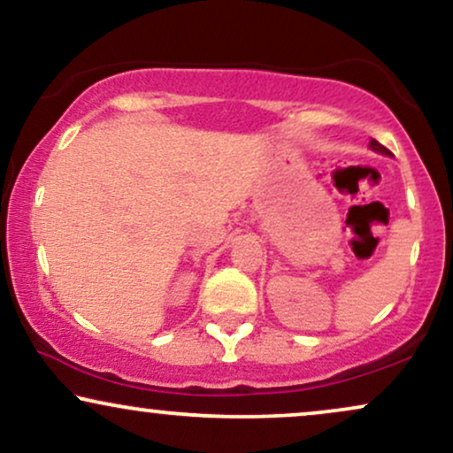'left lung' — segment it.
<instances>
[{"label":"left lung","mask_w":453,"mask_h":453,"mask_svg":"<svg viewBox=\"0 0 453 453\" xmlns=\"http://www.w3.org/2000/svg\"><path fill=\"white\" fill-rule=\"evenodd\" d=\"M370 147H372V150H376V153H382V155H390V150L387 149V147H382L380 142L378 141H372L370 142Z\"/></svg>","instance_id":"8db88e82"}]
</instances>
